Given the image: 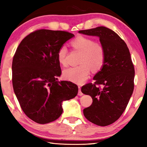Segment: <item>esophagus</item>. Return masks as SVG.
I'll return each mask as SVG.
<instances>
[{"label": "esophagus", "mask_w": 147, "mask_h": 147, "mask_svg": "<svg viewBox=\"0 0 147 147\" xmlns=\"http://www.w3.org/2000/svg\"><path fill=\"white\" fill-rule=\"evenodd\" d=\"M78 95L79 96H82L83 95L82 91H81V87H80V86H78Z\"/></svg>", "instance_id": "esophagus-1"}]
</instances>
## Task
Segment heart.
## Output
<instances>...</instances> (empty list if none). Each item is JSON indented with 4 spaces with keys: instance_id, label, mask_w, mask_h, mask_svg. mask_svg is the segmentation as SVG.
<instances>
[{
    "instance_id": "obj_1",
    "label": "heart",
    "mask_w": 147,
    "mask_h": 147,
    "mask_svg": "<svg viewBox=\"0 0 147 147\" xmlns=\"http://www.w3.org/2000/svg\"><path fill=\"white\" fill-rule=\"evenodd\" d=\"M75 50L82 52L78 67H70L64 70L63 76L65 80L77 84H82L88 78L90 70H100L104 64L106 51L101 43L94 42L90 38L79 36L71 42ZM68 50L66 46L60 47L57 51V59L63 66L67 64Z\"/></svg>"
}]
</instances>
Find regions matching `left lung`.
Segmentation results:
<instances>
[{"label":"left lung","instance_id":"1","mask_svg":"<svg viewBox=\"0 0 147 147\" xmlns=\"http://www.w3.org/2000/svg\"><path fill=\"white\" fill-rule=\"evenodd\" d=\"M79 32L99 37L106 51L104 64L94 76L95 82L81 88L82 93L93 99L91 106L84 108L83 113L94 124L109 125L122 115L134 91L135 70L129 50L125 42L106 27L99 26Z\"/></svg>","mask_w":147,"mask_h":147}]
</instances>
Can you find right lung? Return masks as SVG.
Segmentation results:
<instances>
[{"mask_svg":"<svg viewBox=\"0 0 147 147\" xmlns=\"http://www.w3.org/2000/svg\"><path fill=\"white\" fill-rule=\"evenodd\" d=\"M74 37L62 30H35L24 38L14 54V93L25 115L37 123L57 120L63 113V101L77 95L76 84L57 80L61 74L57 51Z\"/></svg>","mask_w":147,"mask_h":147,"instance_id":"1","label":"right lung"}]
</instances>
